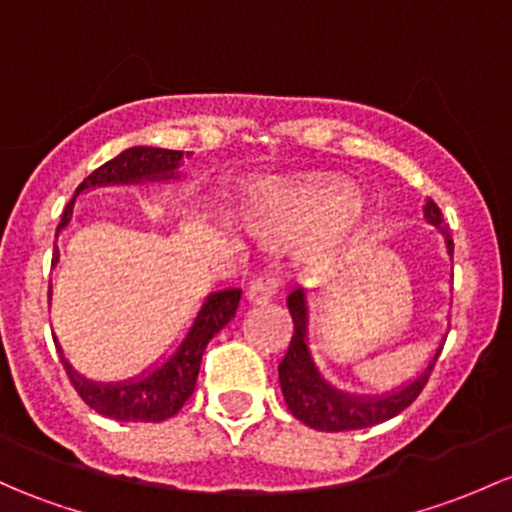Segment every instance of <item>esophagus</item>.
<instances>
[{
  "label": "esophagus",
  "instance_id": "34e87169",
  "mask_svg": "<svg viewBox=\"0 0 512 512\" xmlns=\"http://www.w3.org/2000/svg\"><path fill=\"white\" fill-rule=\"evenodd\" d=\"M277 292L279 277L274 272H265L250 284V289H247V301H250V304H267V301L277 297Z\"/></svg>",
  "mask_w": 512,
  "mask_h": 512
}]
</instances>
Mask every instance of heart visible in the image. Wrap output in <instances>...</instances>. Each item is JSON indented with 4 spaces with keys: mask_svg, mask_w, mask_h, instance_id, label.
Masks as SVG:
<instances>
[{
    "mask_svg": "<svg viewBox=\"0 0 512 512\" xmlns=\"http://www.w3.org/2000/svg\"><path fill=\"white\" fill-rule=\"evenodd\" d=\"M368 215V203L348 196V188L341 181L297 179L267 186L245 218L257 230L319 228V238L306 250V260L321 267L343 242L365 228Z\"/></svg>",
    "mask_w": 512,
    "mask_h": 512,
    "instance_id": "b5f03b06",
    "label": "heart"
}]
</instances>
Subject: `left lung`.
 <instances>
[{
  "label": "left lung",
  "instance_id": "8db88e82",
  "mask_svg": "<svg viewBox=\"0 0 512 512\" xmlns=\"http://www.w3.org/2000/svg\"><path fill=\"white\" fill-rule=\"evenodd\" d=\"M424 220L444 235L446 255H454V240H451L449 230H446L444 218L437 203L429 198L422 208ZM289 314L294 321V336L289 343V351L284 360L279 363V385H282L284 402H287L289 412L304 422L306 427L319 429V432H348V429H365L373 424L387 422V419L397 417L402 410L412 405L419 397L422 387L427 385L429 375H432L434 363H437L441 348H444L446 336L441 338L437 351L427 360L422 373L412 378L410 383L395 387L385 395H355L333 387L316 368L314 358L309 351V297L304 289L289 294L287 299Z\"/></svg>",
  "mask_w": 512,
  "mask_h": 512
}]
</instances>
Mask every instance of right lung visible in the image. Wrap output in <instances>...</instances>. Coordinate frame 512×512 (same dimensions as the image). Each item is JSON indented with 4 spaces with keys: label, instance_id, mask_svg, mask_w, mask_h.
I'll return each mask as SVG.
<instances>
[{
    "label": "right lung",
    "instance_id": "1",
    "mask_svg": "<svg viewBox=\"0 0 512 512\" xmlns=\"http://www.w3.org/2000/svg\"><path fill=\"white\" fill-rule=\"evenodd\" d=\"M181 159H184V152H174V149L129 147L122 154H117L115 159L105 161L100 169H95L83 184L75 188L71 203H68L66 211L61 215L56 238L61 235V230H66L71 225L75 198L83 191H90V188L98 186L174 181L179 179ZM58 260H61V252L53 245L51 267H56ZM240 294V289H223V292L208 294L203 299L193 324L188 326L186 336L179 341V346L166 355L161 363L144 370L142 375L120 380V383H95V380L83 378L68 363V358L63 355V348L58 346L56 336H53V341H56L58 353H61L63 368H66L75 392L83 397L85 405L93 407L102 417L117 419V422H164V419L174 417L184 407L188 397H191L206 346L220 328L233 321L240 304ZM51 299L53 287L48 284V304H51Z\"/></svg>",
    "mask_w": 512,
    "mask_h": 512
}]
</instances>
